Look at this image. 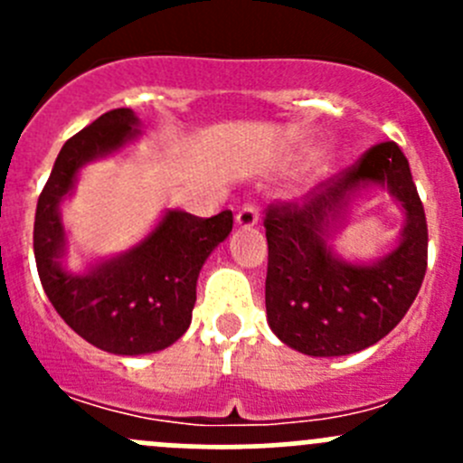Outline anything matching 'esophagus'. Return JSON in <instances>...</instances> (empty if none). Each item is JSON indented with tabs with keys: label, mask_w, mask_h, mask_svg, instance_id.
Returning a JSON list of instances; mask_svg holds the SVG:
<instances>
[{
	"label": "esophagus",
	"mask_w": 463,
	"mask_h": 463,
	"mask_svg": "<svg viewBox=\"0 0 463 463\" xmlns=\"http://www.w3.org/2000/svg\"><path fill=\"white\" fill-rule=\"evenodd\" d=\"M260 219V213H258V205L255 203H244L240 208V213H237V226L240 228H250L255 226Z\"/></svg>",
	"instance_id": "34e87169"
}]
</instances>
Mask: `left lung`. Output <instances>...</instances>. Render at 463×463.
Wrapping results in <instances>:
<instances>
[{"label":"left lung","instance_id":"obj_1","mask_svg":"<svg viewBox=\"0 0 463 463\" xmlns=\"http://www.w3.org/2000/svg\"><path fill=\"white\" fill-rule=\"evenodd\" d=\"M365 183L387 184L406 210L402 244L372 267L347 265L326 249L333 223ZM264 228L266 320L284 345L309 356H347L378 343L403 320L426 278V213L394 141L372 145L298 202L270 203Z\"/></svg>","mask_w":463,"mask_h":463}]
</instances>
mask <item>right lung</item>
Returning <instances> with one entry per match:
<instances>
[{
  "mask_svg": "<svg viewBox=\"0 0 463 463\" xmlns=\"http://www.w3.org/2000/svg\"><path fill=\"white\" fill-rule=\"evenodd\" d=\"M132 109H111L69 138L40 193L33 228L37 273L60 318L98 349L120 356L158 352L185 334L197 300V278L214 246L232 231V213L194 217L170 210L132 249L89 273L60 269L64 228L60 202L71 193L78 170L116 152L138 134Z\"/></svg>",
  "mask_w": 463,
  "mask_h": 463,
  "instance_id": "obj_1",
  "label": "right lung"
}]
</instances>
